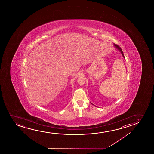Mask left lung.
Segmentation results:
<instances>
[{"mask_svg": "<svg viewBox=\"0 0 154 154\" xmlns=\"http://www.w3.org/2000/svg\"><path fill=\"white\" fill-rule=\"evenodd\" d=\"M114 46H115V47L116 49H117L118 51H120V53H121V54H122V56H123V57H124V58H125L124 55V54H123V51H122V49H121V48H120V47L119 46H118L117 45L115 44H114Z\"/></svg>", "mask_w": 154, "mask_h": 154, "instance_id": "1", "label": "left lung"}]
</instances>
